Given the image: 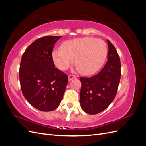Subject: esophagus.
Listing matches in <instances>:
<instances>
[{
  "label": "esophagus",
  "instance_id": "34e87169",
  "mask_svg": "<svg viewBox=\"0 0 146 146\" xmlns=\"http://www.w3.org/2000/svg\"><path fill=\"white\" fill-rule=\"evenodd\" d=\"M76 78L77 77L76 76H74V75H69L68 76V80L70 82L73 80V79H76Z\"/></svg>",
  "mask_w": 146,
  "mask_h": 146
}]
</instances>
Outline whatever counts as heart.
Returning <instances> with one entry per match:
<instances>
[{"mask_svg":"<svg viewBox=\"0 0 146 146\" xmlns=\"http://www.w3.org/2000/svg\"><path fill=\"white\" fill-rule=\"evenodd\" d=\"M105 42L99 39L86 37L66 42L62 49L52 52V60L59 69L64 70L76 59V65L84 74L96 72L102 67L107 56Z\"/></svg>","mask_w":146,"mask_h":146,"instance_id":"1","label":"heart"}]
</instances>
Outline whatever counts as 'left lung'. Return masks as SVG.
<instances>
[{
	"instance_id": "8db88e82",
	"label": "left lung",
	"mask_w": 146,
	"mask_h": 146,
	"mask_svg": "<svg viewBox=\"0 0 146 146\" xmlns=\"http://www.w3.org/2000/svg\"><path fill=\"white\" fill-rule=\"evenodd\" d=\"M107 59L103 69L91 77H80V103L85 113L96 114L103 111L115 98L120 82V58L116 48L108 39Z\"/></svg>"
}]
</instances>
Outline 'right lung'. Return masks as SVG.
Masks as SVG:
<instances>
[{"label": "right lung", "mask_w": 146, "mask_h": 146, "mask_svg": "<svg viewBox=\"0 0 146 146\" xmlns=\"http://www.w3.org/2000/svg\"><path fill=\"white\" fill-rule=\"evenodd\" d=\"M61 36H46L35 40L22 56L21 88L33 107L50 111L58 107L68 81L67 75L55 68L52 51Z\"/></svg>", "instance_id": "obj_1"}]
</instances>
